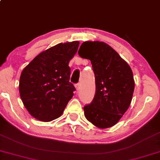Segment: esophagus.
<instances>
[{
    "instance_id": "obj_1",
    "label": "esophagus",
    "mask_w": 160,
    "mask_h": 160,
    "mask_svg": "<svg viewBox=\"0 0 160 160\" xmlns=\"http://www.w3.org/2000/svg\"><path fill=\"white\" fill-rule=\"evenodd\" d=\"M75 88H76V89H77V91L80 90V83H77V84L75 85Z\"/></svg>"
}]
</instances>
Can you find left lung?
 <instances>
[{
	"instance_id": "left-lung-1",
	"label": "left lung",
	"mask_w": 160,
	"mask_h": 160,
	"mask_svg": "<svg viewBox=\"0 0 160 160\" xmlns=\"http://www.w3.org/2000/svg\"><path fill=\"white\" fill-rule=\"evenodd\" d=\"M81 58L89 59L95 74L96 93L84 107L87 120L100 129L114 126L128 110L135 80L128 63L103 42H85L79 49Z\"/></svg>"
}]
</instances>
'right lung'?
Here are the masks:
<instances>
[{"mask_svg": "<svg viewBox=\"0 0 160 160\" xmlns=\"http://www.w3.org/2000/svg\"><path fill=\"white\" fill-rule=\"evenodd\" d=\"M80 42L60 43L39 53L22 70L19 91L23 105L37 120L48 122L63 112L75 88L69 63Z\"/></svg>", "mask_w": 160, "mask_h": 160, "instance_id": "add662e5", "label": "right lung"}]
</instances>
